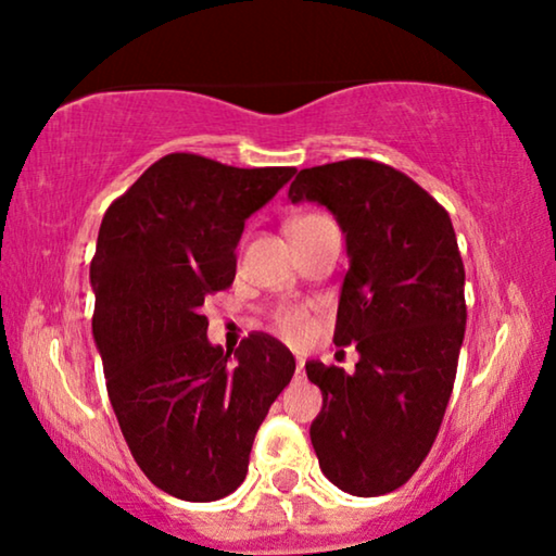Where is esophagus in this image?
I'll list each match as a JSON object with an SVG mask.
<instances>
[{
    "label": "esophagus",
    "mask_w": 556,
    "mask_h": 556,
    "mask_svg": "<svg viewBox=\"0 0 556 556\" xmlns=\"http://www.w3.org/2000/svg\"><path fill=\"white\" fill-rule=\"evenodd\" d=\"M295 377H303V359H301V356H295Z\"/></svg>",
    "instance_id": "esophagus-1"
}]
</instances>
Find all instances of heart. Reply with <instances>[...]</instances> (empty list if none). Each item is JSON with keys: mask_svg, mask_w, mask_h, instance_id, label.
Masks as SVG:
<instances>
[{"mask_svg": "<svg viewBox=\"0 0 556 556\" xmlns=\"http://www.w3.org/2000/svg\"><path fill=\"white\" fill-rule=\"evenodd\" d=\"M318 219H324V217L321 215L293 217L291 223H288V235L295 232V230H301V227H306V225H314V223H318ZM276 326H278V331L283 333V337L301 339L303 333L308 331V318L299 308H286V311H280V314L276 316Z\"/></svg>", "mask_w": 556, "mask_h": 556, "instance_id": "b5f03b06", "label": "heart"}]
</instances>
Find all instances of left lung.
Here are the masks:
<instances>
[{
	"instance_id": "obj_1",
	"label": "left lung",
	"mask_w": 556,
	"mask_h": 556,
	"mask_svg": "<svg viewBox=\"0 0 556 556\" xmlns=\"http://www.w3.org/2000/svg\"><path fill=\"white\" fill-rule=\"evenodd\" d=\"M288 200L316 202L346 235L333 344H356L354 375L306 362L324 394L311 443L352 496L400 489L430 453L466 333V270L451 215L407 174L371 159L301 169Z\"/></svg>"
}]
</instances>
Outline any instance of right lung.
<instances>
[{
    "instance_id": "1",
    "label": "right lung",
    "mask_w": 556,
    "mask_h": 556,
    "mask_svg": "<svg viewBox=\"0 0 556 556\" xmlns=\"http://www.w3.org/2000/svg\"><path fill=\"white\" fill-rule=\"evenodd\" d=\"M293 174L166 154L98 230L93 339L113 413L149 481L181 501L225 498L245 481L255 432L295 371L268 333L235 352L210 344L202 316L235 280L245 219Z\"/></svg>"
}]
</instances>
